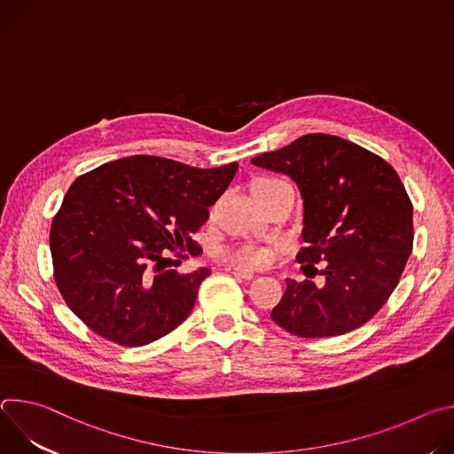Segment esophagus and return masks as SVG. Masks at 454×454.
I'll return each mask as SVG.
<instances>
[{"label": "esophagus", "mask_w": 454, "mask_h": 454, "mask_svg": "<svg viewBox=\"0 0 454 454\" xmlns=\"http://www.w3.org/2000/svg\"><path fill=\"white\" fill-rule=\"evenodd\" d=\"M226 271L235 277H240L244 280H251L254 277V273L251 270H242V268H235V266H226Z\"/></svg>", "instance_id": "1"}]
</instances>
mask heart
<instances>
[{
	"instance_id": "heart-1",
	"label": "heart",
	"mask_w": 454,
	"mask_h": 454,
	"mask_svg": "<svg viewBox=\"0 0 454 454\" xmlns=\"http://www.w3.org/2000/svg\"><path fill=\"white\" fill-rule=\"evenodd\" d=\"M273 179H258L253 183L254 184H262ZM221 256L224 258V262L233 264V266H244V268H254V266H264L270 261V253L268 249L246 242V244H239L233 247H228L221 253Z\"/></svg>"
}]
</instances>
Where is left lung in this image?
I'll list each match as a JSON object with an SVG mask.
<instances>
[{
    "label": "left lung",
    "instance_id": "1",
    "mask_svg": "<svg viewBox=\"0 0 454 454\" xmlns=\"http://www.w3.org/2000/svg\"><path fill=\"white\" fill-rule=\"evenodd\" d=\"M251 163L296 183L307 244L296 261L303 273L321 264L325 277L319 287L287 278L271 319L300 338L361 327L397 287L413 247V207L397 172L377 154L321 133Z\"/></svg>",
    "mask_w": 454,
    "mask_h": 454
}]
</instances>
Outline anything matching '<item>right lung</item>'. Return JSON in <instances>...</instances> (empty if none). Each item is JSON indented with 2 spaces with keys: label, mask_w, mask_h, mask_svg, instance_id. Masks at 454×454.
Segmentation results:
<instances>
[{
  "label": "right lung",
  "mask_w": 454,
  "mask_h": 454,
  "mask_svg": "<svg viewBox=\"0 0 454 454\" xmlns=\"http://www.w3.org/2000/svg\"><path fill=\"white\" fill-rule=\"evenodd\" d=\"M237 167L129 156L79 176L50 230L53 278L75 316L123 347L149 345L183 323L210 270L179 275L167 270V253L200 251L192 235Z\"/></svg>",
  "instance_id": "add662e5"
}]
</instances>
